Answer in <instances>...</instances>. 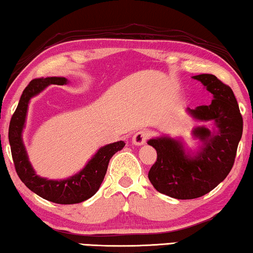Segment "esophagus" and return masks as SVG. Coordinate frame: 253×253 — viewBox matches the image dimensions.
I'll return each instance as SVG.
<instances>
[{
	"mask_svg": "<svg viewBox=\"0 0 253 253\" xmlns=\"http://www.w3.org/2000/svg\"><path fill=\"white\" fill-rule=\"evenodd\" d=\"M148 137H149V133L147 130H138L134 134L133 138H131V142H133V144L140 147V145H143L145 142H147Z\"/></svg>",
	"mask_w": 253,
	"mask_h": 253,
	"instance_id": "obj_1",
	"label": "esophagus"
}]
</instances>
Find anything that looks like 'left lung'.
Returning <instances> with one entry per match:
<instances>
[{
	"mask_svg": "<svg viewBox=\"0 0 253 253\" xmlns=\"http://www.w3.org/2000/svg\"><path fill=\"white\" fill-rule=\"evenodd\" d=\"M193 78L211 92L213 99L211 104L188 108L187 112L198 122H212V129L194 128V137L201 141L196 151L186 149L182 140L166 135L148 141L157 151L149 180L159 193L176 199L204 196L222 182L234 165L243 133V119L232 88L213 74Z\"/></svg>",
	"mask_w": 253,
	"mask_h": 253,
	"instance_id": "8db88e82",
	"label": "left lung"
}]
</instances>
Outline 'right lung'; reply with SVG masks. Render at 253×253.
<instances>
[{
	"instance_id": "right-lung-1",
	"label": "right lung",
	"mask_w": 253,
	"mask_h": 253,
	"mask_svg": "<svg viewBox=\"0 0 253 253\" xmlns=\"http://www.w3.org/2000/svg\"><path fill=\"white\" fill-rule=\"evenodd\" d=\"M70 81L63 77H48L32 80L25 88L9 126V143L16 172L28 189L39 196L57 204H77L90 198L99 189L104 180L110 159L117 151L125 147L118 141L99 148L80 172L63 180H49L39 176L28 159L23 142V131L26 124L27 110L31 98L40 94L49 84H67Z\"/></svg>"
}]
</instances>
